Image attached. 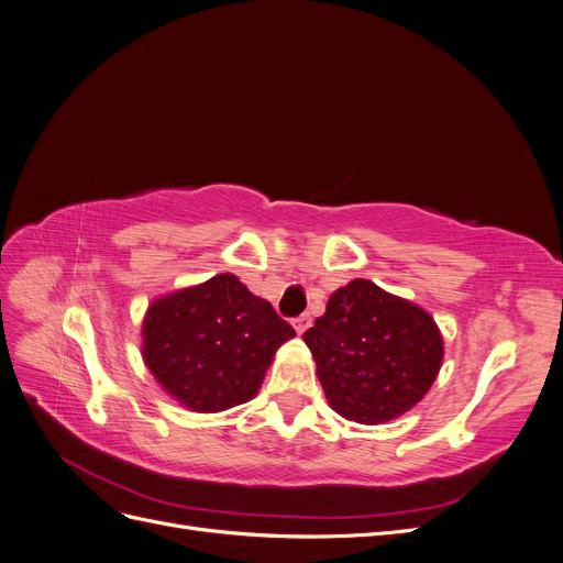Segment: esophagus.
Instances as JSON below:
<instances>
[{"mask_svg":"<svg viewBox=\"0 0 563 563\" xmlns=\"http://www.w3.org/2000/svg\"><path fill=\"white\" fill-rule=\"evenodd\" d=\"M310 323H312L310 314H300V317H296V319H294V329H296L298 333H305V331L310 329Z\"/></svg>","mask_w":563,"mask_h":563,"instance_id":"34e87169","label":"esophagus"}]
</instances>
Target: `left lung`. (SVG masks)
<instances>
[{
    "instance_id": "8db88e82",
    "label": "left lung",
    "mask_w": 563,
    "mask_h": 563,
    "mask_svg": "<svg viewBox=\"0 0 563 563\" xmlns=\"http://www.w3.org/2000/svg\"><path fill=\"white\" fill-rule=\"evenodd\" d=\"M329 406L345 420L383 424L428 395L444 362V338L430 312L352 279L305 331Z\"/></svg>"
}]
</instances>
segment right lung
<instances>
[{
    "label": "right lung",
    "instance_id": "right-lung-1",
    "mask_svg": "<svg viewBox=\"0 0 563 563\" xmlns=\"http://www.w3.org/2000/svg\"><path fill=\"white\" fill-rule=\"evenodd\" d=\"M296 331L230 272L147 305L141 354L168 397L195 413L251 401Z\"/></svg>",
    "mask_w": 563,
    "mask_h": 563
}]
</instances>
